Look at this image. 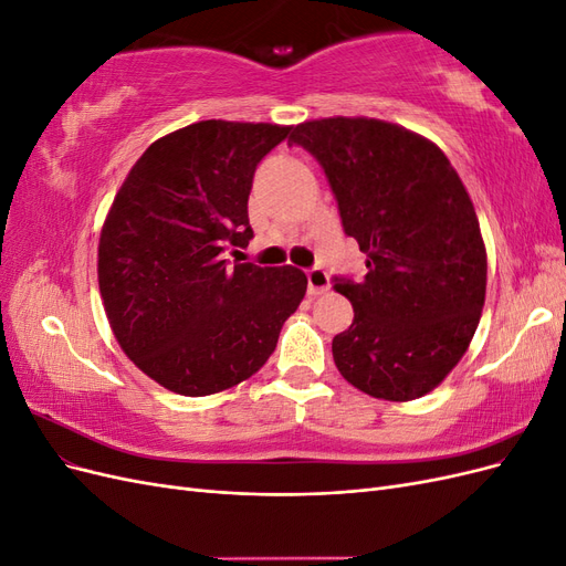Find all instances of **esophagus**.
<instances>
[{
	"mask_svg": "<svg viewBox=\"0 0 566 566\" xmlns=\"http://www.w3.org/2000/svg\"><path fill=\"white\" fill-rule=\"evenodd\" d=\"M306 285H310V295H321V293H325V290L331 287V276H328V271H323V269H310L306 271Z\"/></svg>",
	"mask_w": 566,
	"mask_h": 566,
	"instance_id": "34e87169",
	"label": "esophagus"
}]
</instances>
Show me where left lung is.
Segmentation results:
<instances>
[{"label": "left lung", "mask_w": 566, "mask_h": 566, "mask_svg": "<svg viewBox=\"0 0 566 566\" xmlns=\"http://www.w3.org/2000/svg\"><path fill=\"white\" fill-rule=\"evenodd\" d=\"M321 163L345 233L366 254L364 281L335 290L354 306L333 337L335 366L375 399H420L468 352L486 297V248L468 188L424 136L375 117L293 127Z\"/></svg>", "instance_id": "left-lung-1"}]
</instances>
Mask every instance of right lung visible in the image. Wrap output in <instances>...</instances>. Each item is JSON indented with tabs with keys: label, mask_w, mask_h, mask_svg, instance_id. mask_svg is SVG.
I'll return each mask as SVG.
<instances>
[{
	"label": "right lung",
	"mask_w": 566,
	"mask_h": 566,
	"mask_svg": "<svg viewBox=\"0 0 566 566\" xmlns=\"http://www.w3.org/2000/svg\"><path fill=\"white\" fill-rule=\"evenodd\" d=\"M290 127L202 119L134 163L98 238V290L117 345L150 380L208 397L248 380L306 293L304 271L224 260L252 238L254 169Z\"/></svg>",
	"instance_id": "add662e5"
}]
</instances>
